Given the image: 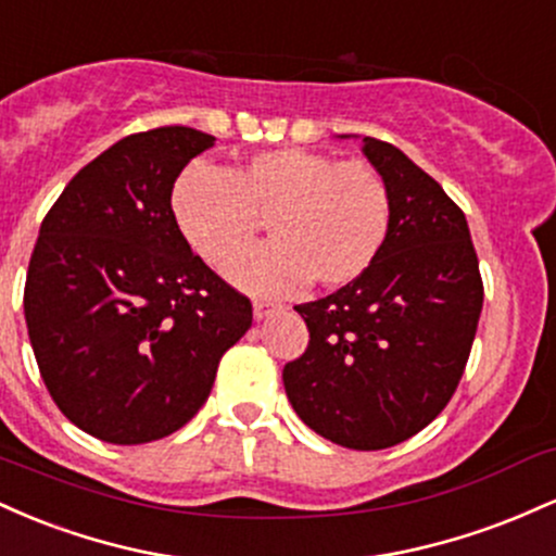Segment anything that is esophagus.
<instances>
[{
    "instance_id": "1",
    "label": "esophagus",
    "mask_w": 556,
    "mask_h": 556,
    "mask_svg": "<svg viewBox=\"0 0 556 556\" xmlns=\"http://www.w3.org/2000/svg\"><path fill=\"white\" fill-rule=\"evenodd\" d=\"M276 309H278V304L267 302V299H254V317H257V320H262V317H267V315H273Z\"/></svg>"
}]
</instances>
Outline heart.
<instances>
[{"mask_svg":"<svg viewBox=\"0 0 556 556\" xmlns=\"http://www.w3.org/2000/svg\"><path fill=\"white\" fill-rule=\"evenodd\" d=\"M170 207L210 265L243 251L266 220L271 244L228 265V276L252 291L352 283L370 270L391 230V191L376 167L307 149L260 152L230 170L191 162Z\"/></svg>","mask_w":556,"mask_h":556,"instance_id":"1","label":"heart"}]
</instances>
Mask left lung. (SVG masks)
Wrapping results in <instances>:
<instances>
[{
    "mask_svg": "<svg viewBox=\"0 0 556 556\" xmlns=\"http://www.w3.org/2000/svg\"><path fill=\"white\" fill-rule=\"evenodd\" d=\"M362 143L391 191L389 239L357 280L296 304L309 344L283 386L304 426L376 452L420 433L457 391L483 280L465 212L394 143Z\"/></svg>",
    "mask_w": 556,
    "mask_h": 556,
    "instance_id": "obj_1",
    "label": "left lung"
}]
</instances>
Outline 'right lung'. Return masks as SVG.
Here are the masks:
<instances>
[{
	"instance_id": "add662e5",
	"label": "right lung",
	"mask_w": 556,
	"mask_h": 556,
	"mask_svg": "<svg viewBox=\"0 0 556 556\" xmlns=\"http://www.w3.org/2000/svg\"><path fill=\"white\" fill-rule=\"evenodd\" d=\"M215 136L143 130L80 167L30 254L28 339L60 413L99 441L149 444L207 402L252 302L191 252L173 184Z\"/></svg>"
}]
</instances>
